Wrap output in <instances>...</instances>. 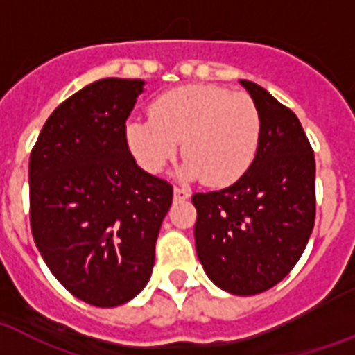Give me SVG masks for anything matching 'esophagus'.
<instances>
[{
    "label": "esophagus",
    "mask_w": 355,
    "mask_h": 355,
    "mask_svg": "<svg viewBox=\"0 0 355 355\" xmlns=\"http://www.w3.org/2000/svg\"><path fill=\"white\" fill-rule=\"evenodd\" d=\"M174 198L175 200H189L191 198V191L189 189H183V187H174Z\"/></svg>",
    "instance_id": "esophagus-1"
}]
</instances>
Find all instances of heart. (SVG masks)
<instances>
[{
  "instance_id": "obj_1",
  "label": "heart",
  "mask_w": 355,
  "mask_h": 355,
  "mask_svg": "<svg viewBox=\"0 0 355 355\" xmlns=\"http://www.w3.org/2000/svg\"><path fill=\"white\" fill-rule=\"evenodd\" d=\"M125 142L142 170L157 174L178 153L181 178L226 187L254 164L261 144V112L246 92L216 85L168 90L150 105V120H129Z\"/></svg>"
}]
</instances>
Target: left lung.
Listing matches in <instances>:
<instances>
[{
	"mask_svg": "<svg viewBox=\"0 0 355 355\" xmlns=\"http://www.w3.org/2000/svg\"><path fill=\"white\" fill-rule=\"evenodd\" d=\"M261 112L254 164L233 185L196 192L198 259L211 282L259 295L298 263L315 226V155L296 114L263 87L241 79Z\"/></svg>",
	"mask_w": 355,
	"mask_h": 355,
	"instance_id": "left-lung-1",
	"label": "left lung"
}]
</instances>
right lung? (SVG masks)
<instances>
[{
	"instance_id": "right-lung-1",
	"label": "right lung",
	"mask_w": 355,
	"mask_h": 355,
	"mask_svg": "<svg viewBox=\"0 0 355 355\" xmlns=\"http://www.w3.org/2000/svg\"><path fill=\"white\" fill-rule=\"evenodd\" d=\"M142 90V79L87 85L51 112L29 157L35 244L90 306H122L146 287L172 205V185L137 166L125 142Z\"/></svg>"
}]
</instances>
